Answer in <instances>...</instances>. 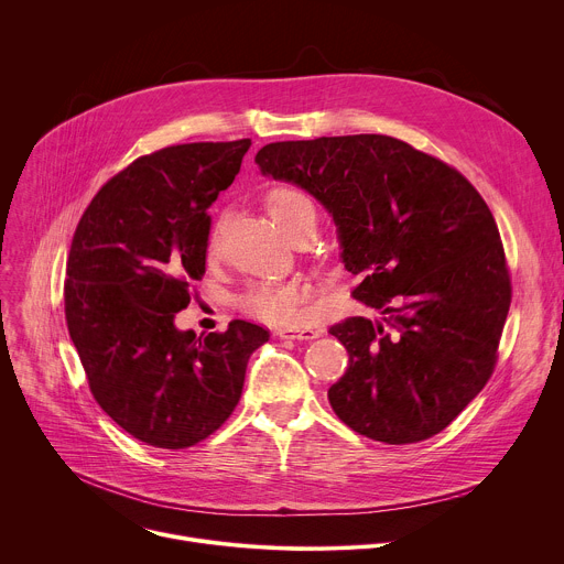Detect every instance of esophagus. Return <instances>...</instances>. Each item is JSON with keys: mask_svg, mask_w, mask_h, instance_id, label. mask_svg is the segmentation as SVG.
Instances as JSON below:
<instances>
[{"mask_svg": "<svg viewBox=\"0 0 564 564\" xmlns=\"http://www.w3.org/2000/svg\"><path fill=\"white\" fill-rule=\"evenodd\" d=\"M321 335L318 328H279L276 337L281 339H296V341H312Z\"/></svg>", "mask_w": 564, "mask_h": 564, "instance_id": "obj_1", "label": "esophagus"}]
</instances>
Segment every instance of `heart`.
<instances>
[{"mask_svg": "<svg viewBox=\"0 0 564 564\" xmlns=\"http://www.w3.org/2000/svg\"><path fill=\"white\" fill-rule=\"evenodd\" d=\"M265 205L274 223L285 231L307 218H316L314 203L294 187L272 189ZM220 231L223 218H216L207 234V248L212 252L220 243ZM307 301L310 288L301 281H263L252 285L250 292L240 299V307L270 326H299L307 312Z\"/></svg>", "mask_w": 564, "mask_h": 564, "instance_id": "b5f03b06", "label": "heart"}]
</instances>
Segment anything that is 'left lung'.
<instances>
[{"label":"left lung","mask_w":564,"mask_h":564,"mask_svg":"<svg viewBox=\"0 0 564 564\" xmlns=\"http://www.w3.org/2000/svg\"><path fill=\"white\" fill-rule=\"evenodd\" d=\"M254 163L328 209L346 270L364 276L352 296L383 314L330 328L350 357L328 390L337 417L386 444L444 431L487 386L511 305L485 198L442 160L379 133L272 142Z\"/></svg>","instance_id":"left-lung-1"}]
</instances>
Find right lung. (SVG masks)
Here are the masks:
<instances>
[{"label": "right lung", "mask_w": 564, "mask_h": 564, "mask_svg": "<svg viewBox=\"0 0 564 564\" xmlns=\"http://www.w3.org/2000/svg\"><path fill=\"white\" fill-rule=\"evenodd\" d=\"M192 142L138 158L77 223L64 312L100 409L155 448H187L236 409L252 352L270 333L234 318L225 333L178 330L192 281L205 274L207 214L250 149Z\"/></svg>", "instance_id": "add662e5"}]
</instances>
